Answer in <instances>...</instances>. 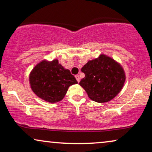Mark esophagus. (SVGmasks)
Returning a JSON list of instances; mask_svg holds the SVG:
<instances>
[{
    "label": "esophagus",
    "instance_id": "1",
    "mask_svg": "<svg viewBox=\"0 0 152 152\" xmlns=\"http://www.w3.org/2000/svg\"><path fill=\"white\" fill-rule=\"evenodd\" d=\"M75 78L77 79V82L79 83V81H80V77H79V76L78 75H75Z\"/></svg>",
    "mask_w": 152,
    "mask_h": 152
}]
</instances>
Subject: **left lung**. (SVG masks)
<instances>
[{"mask_svg": "<svg viewBox=\"0 0 152 152\" xmlns=\"http://www.w3.org/2000/svg\"><path fill=\"white\" fill-rule=\"evenodd\" d=\"M85 77L79 82L91 100L109 102L122 89L126 75L122 66L104 54L89 60L81 69Z\"/></svg>", "mask_w": 152, "mask_h": 152, "instance_id": "8db88e82", "label": "left lung"}]
</instances>
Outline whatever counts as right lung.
<instances>
[{
    "instance_id": "right-lung-1",
    "label": "right lung",
    "mask_w": 152,
    "mask_h": 152,
    "mask_svg": "<svg viewBox=\"0 0 152 152\" xmlns=\"http://www.w3.org/2000/svg\"><path fill=\"white\" fill-rule=\"evenodd\" d=\"M29 81L37 96L53 103L63 99L70 86L77 84L76 79L58 60H42L30 72Z\"/></svg>"
}]
</instances>
